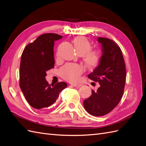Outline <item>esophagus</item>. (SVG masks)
I'll return each instance as SVG.
<instances>
[{
    "label": "esophagus",
    "instance_id": "34e87169",
    "mask_svg": "<svg viewBox=\"0 0 146 146\" xmlns=\"http://www.w3.org/2000/svg\"><path fill=\"white\" fill-rule=\"evenodd\" d=\"M72 85L73 86L75 87V88H80V87H81V86H82V84H72Z\"/></svg>",
    "mask_w": 146,
    "mask_h": 146
}]
</instances>
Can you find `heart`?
I'll return each instance as SVG.
<instances>
[{
  "label": "heart",
  "mask_w": 146,
  "mask_h": 146,
  "mask_svg": "<svg viewBox=\"0 0 146 146\" xmlns=\"http://www.w3.org/2000/svg\"><path fill=\"white\" fill-rule=\"evenodd\" d=\"M74 46L78 54L83 55L84 62L88 67L92 68L98 65L100 62V55L97 50H91V44L86 37L83 36L76 37L73 40ZM84 69L83 66L75 63H66L59 70L60 76L68 81H78Z\"/></svg>",
  "instance_id": "b5f03b06"
}]
</instances>
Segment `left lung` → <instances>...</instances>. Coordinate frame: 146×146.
I'll return each mask as SVG.
<instances>
[{"label": "left lung", "mask_w": 146, "mask_h": 146, "mask_svg": "<svg viewBox=\"0 0 146 146\" xmlns=\"http://www.w3.org/2000/svg\"><path fill=\"white\" fill-rule=\"evenodd\" d=\"M101 44L102 55L98 66L88 78L98 82L97 91L84 100L85 110L96 117L105 115L113 110L120 101L124 92L126 68L120 48L113 40L106 37L98 38Z\"/></svg>", "instance_id": "obj_1"}]
</instances>
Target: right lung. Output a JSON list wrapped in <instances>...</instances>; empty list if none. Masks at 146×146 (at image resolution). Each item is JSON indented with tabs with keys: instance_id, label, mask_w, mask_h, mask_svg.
Returning a JSON list of instances; mask_svg holds the SVG:
<instances>
[{
	"instance_id": "1",
	"label": "right lung",
	"mask_w": 146,
	"mask_h": 146,
	"mask_svg": "<svg viewBox=\"0 0 146 146\" xmlns=\"http://www.w3.org/2000/svg\"><path fill=\"white\" fill-rule=\"evenodd\" d=\"M61 38L62 36L54 33L42 35L28 44L22 53L20 86L28 102L35 109H44L52 105L67 86L65 82L51 86L45 78L47 71L54 67V41Z\"/></svg>"
}]
</instances>
